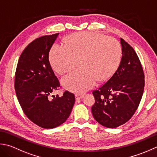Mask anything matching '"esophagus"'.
<instances>
[{"instance_id":"34e87169","label":"esophagus","mask_w":157,"mask_h":157,"mask_svg":"<svg viewBox=\"0 0 157 157\" xmlns=\"http://www.w3.org/2000/svg\"><path fill=\"white\" fill-rule=\"evenodd\" d=\"M84 96V94H76V100H80Z\"/></svg>"}]
</instances>
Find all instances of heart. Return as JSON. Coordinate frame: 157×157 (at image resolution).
<instances>
[{"mask_svg": "<svg viewBox=\"0 0 157 157\" xmlns=\"http://www.w3.org/2000/svg\"><path fill=\"white\" fill-rule=\"evenodd\" d=\"M64 46H53L50 53L53 68L59 75L82 66L62 79L70 90L82 92L96 81L109 79L119 67L122 52L119 43L113 37L94 32L76 33L67 36Z\"/></svg>", "mask_w": 157, "mask_h": 157, "instance_id": "obj_1", "label": "heart"}]
</instances>
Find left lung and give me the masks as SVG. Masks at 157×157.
Here are the masks:
<instances>
[{"instance_id": "1", "label": "left lung", "mask_w": 157, "mask_h": 157, "mask_svg": "<svg viewBox=\"0 0 157 157\" xmlns=\"http://www.w3.org/2000/svg\"><path fill=\"white\" fill-rule=\"evenodd\" d=\"M120 41L122 57L119 67L106 82L93 91V116L108 128L122 125L133 117L144 89V73L138 56L123 38Z\"/></svg>"}]
</instances>
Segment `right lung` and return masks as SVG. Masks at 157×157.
<instances>
[{"label":"right lung","mask_w":157,"mask_h":157,"mask_svg":"<svg viewBox=\"0 0 157 157\" xmlns=\"http://www.w3.org/2000/svg\"><path fill=\"white\" fill-rule=\"evenodd\" d=\"M59 33L46 35L31 42L18 60L15 90L24 114L44 129L63 123L71 113L75 96L68 91L62 96L52 95L61 87L51 66L49 54Z\"/></svg>","instance_id":"add662e5"}]
</instances>
